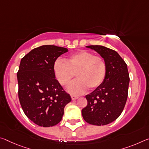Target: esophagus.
<instances>
[{
  "mask_svg": "<svg viewBox=\"0 0 149 149\" xmlns=\"http://www.w3.org/2000/svg\"><path fill=\"white\" fill-rule=\"evenodd\" d=\"M71 97H72V100H77V99H78V97L75 96V95H71Z\"/></svg>",
  "mask_w": 149,
  "mask_h": 149,
  "instance_id": "34e87169",
  "label": "esophagus"
}]
</instances>
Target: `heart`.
I'll list each match as a JSON object with an SVG mask.
<instances>
[{"instance_id": "1", "label": "heart", "mask_w": 149, "mask_h": 149, "mask_svg": "<svg viewBox=\"0 0 149 149\" xmlns=\"http://www.w3.org/2000/svg\"><path fill=\"white\" fill-rule=\"evenodd\" d=\"M54 71L56 79L62 86H68L76 75L77 79L71 84L68 91L73 95H80L87 88L93 90L102 84L107 74V64L101 56L81 50L70 55L65 62L60 60L56 61Z\"/></svg>"}]
</instances>
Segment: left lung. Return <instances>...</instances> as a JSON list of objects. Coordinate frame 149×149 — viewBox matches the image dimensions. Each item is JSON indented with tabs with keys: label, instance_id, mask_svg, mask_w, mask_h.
I'll return each mask as SVG.
<instances>
[{
	"label": "left lung",
	"instance_id": "8db88e82",
	"mask_svg": "<svg viewBox=\"0 0 149 149\" xmlns=\"http://www.w3.org/2000/svg\"><path fill=\"white\" fill-rule=\"evenodd\" d=\"M105 61L107 74L104 81L86 96L87 105L81 110L87 123L105 125L114 121L121 114L128 96L129 75L127 65L116 51L103 46H87Z\"/></svg>",
	"mask_w": 149,
	"mask_h": 149
}]
</instances>
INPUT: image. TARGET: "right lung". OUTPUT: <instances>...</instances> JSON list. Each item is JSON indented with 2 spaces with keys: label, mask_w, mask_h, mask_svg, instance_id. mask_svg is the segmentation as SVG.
Segmentation results:
<instances>
[{
  "label": "right lung",
  "mask_w": 149,
  "mask_h": 149,
  "mask_svg": "<svg viewBox=\"0 0 149 149\" xmlns=\"http://www.w3.org/2000/svg\"><path fill=\"white\" fill-rule=\"evenodd\" d=\"M67 48L44 45L30 52L21 59L17 73L18 98L28 119L38 125H57L65 106L72 99L56 79L54 65Z\"/></svg>",
  "instance_id": "right-lung-1"
}]
</instances>
